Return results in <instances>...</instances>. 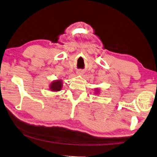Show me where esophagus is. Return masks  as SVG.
I'll list each match as a JSON object with an SVG mask.
<instances>
[{
	"label": "esophagus",
	"mask_w": 157,
	"mask_h": 157,
	"mask_svg": "<svg viewBox=\"0 0 157 157\" xmlns=\"http://www.w3.org/2000/svg\"><path fill=\"white\" fill-rule=\"evenodd\" d=\"M77 73L79 74V75H81V74L83 73V71H81V70H79V71H78V72H77Z\"/></svg>",
	"instance_id": "obj_1"
}]
</instances>
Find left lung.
Listing matches in <instances>:
<instances>
[{"instance_id": "left-lung-1", "label": "left lung", "mask_w": 157, "mask_h": 157, "mask_svg": "<svg viewBox=\"0 0 157 157\" xmlns=\"http://www.w3.org/2000/svg\"><path fill=\"white\" fill-rule=\"evenodd\" d=\"M96 91H98V90H96Z\"/></svg>"}]
</instances>
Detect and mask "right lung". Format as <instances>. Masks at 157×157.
I'll return each instance as SVG.
<instances>
[{
  "label": "right lung",
  "instance_id": "1",
  "mask_svg": "<svg viewBox=\"0 0 157 157\" xmlns=\"http://www.w3.org/2000/svg\"><path fill=\"white\" fill-rule=\"evenodd\" d=\"M62 80L53 81L50 85V90L52 91H59L62 89Z\"/></svg>",
  "mask_w": 157,
  "mask_h": 157
}]
</instances>
